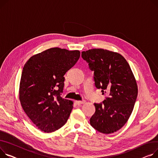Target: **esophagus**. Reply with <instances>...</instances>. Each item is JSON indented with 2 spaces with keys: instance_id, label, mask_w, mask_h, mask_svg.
I'll use <instances>...</instances> for the list:
<instances>
[{
  "instance_id": "esophagus-1",
  "label": "esophagus",
  "mask_w": 158,
  "mask_h": 158,
  "mask_svg": "<svg viewBox=\"0 0 158 158\" xmlns=\"http://www.w3.org/2000/svg\"><path fill=\"white\" fill-rule=\"evenodd\" d=\"M76 103L78 105H81V104H84L85 103V101L83 100V101H76Z\"/></svg>"
}]
</instances>
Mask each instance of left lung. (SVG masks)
I'll use <instances>...</instances> for the list:
<instances>
[{
    "label": "left lung",
    "instance_id": "left-lung-1",
    "mask_svg": "<svg viewBox=\"0 0 158 158\" xmlns=\"http://www.w3.org/2000/svg\"><path fill=\"white\" fill-rule=\"evenodd\" d=\"M91 70L97 88L109 97L103 104L94 103L96 111L90 124L98 131L110 134L127 123L134 108L138 86L133 72L126 59L118 52L103 49L82 51Z\"/></svg>",
    "mask_w": 158,
    "mask_h": 158
}]
</instances>
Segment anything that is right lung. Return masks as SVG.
Here are the masks:
<instances>
[{
    "label": "right lung",
    "mask_w": 158,
    "mask_h": 158,
    "mask_svg": "<svg viewBox=\"0 0 158 158\" xmlns=\"http://www.w3.org/2000/svg\"><path fill=\"white\" fill-rule=\"evenodd\" d=\"M80 54L78 50L52 48L31 56L25 64L19 99L27 116L40 131L53 132L67 123L73 102L61 97L64 75Z\"/></svg>",
    "instance_id": "right-lung-1"
}]
</instances>
